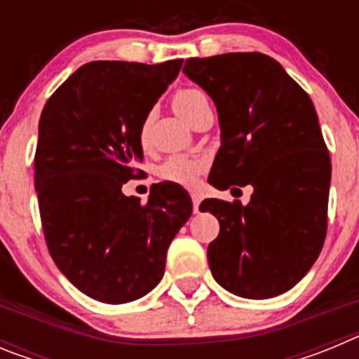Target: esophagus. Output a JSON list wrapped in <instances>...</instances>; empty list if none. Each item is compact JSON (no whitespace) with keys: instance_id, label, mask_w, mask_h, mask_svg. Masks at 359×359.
<instances>
[{"instance_id":"obj_1","label":"esophagus","mask_w":359,"mask_h":359,"mask_svg":"<svg viewBox=\"0 0 359 359\" xmlns=\"http://www.w3.org/2000/svg\"><path fill=\"white\" fill-rule=\"evenodd\" d=\"M199 205H201V196L198 192H192V207H194L196 214L199 212Z\"/></svg>"}]
</instances>
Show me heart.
Segmentation results:
<instances>
[{
	"instance_id": "heart-1",
	"label": "heart",
	"mask_w": 359,
	"mask_h": 359,
	"mask_svg": "<svg viewBox=\"0 0 359 359\" xmlns=\"http://www.w3.org/2000/svg\"><path fill=\"white\" fill-rule=\"evenodd\" d=\"M205 95L199 90H180L172 98V106L176 109V113L182 116L183 120H187L190 109L196 106L198 100ZM140 142L144 145H147L149 142V123H144L140 131ZM205 169V161L199 160V158H190L185 154H174L169 160H165L158 169V176L165 182L176 183V185L183 187H192L198 182L199 174Z\"/></svg>"
}]
</instances>
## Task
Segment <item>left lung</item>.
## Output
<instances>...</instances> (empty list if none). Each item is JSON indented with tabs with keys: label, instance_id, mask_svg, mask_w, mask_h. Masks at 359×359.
<instances>
[{
	"label": "left lung",
	"instance_id": "1",
	"mask_svg": "<svg viewBox=\"0 0 359 359\" xmlns=\"http://www.w3.org/2000/svg\"><path fill=\"white\" fill-rule=\"evenodd\" d=\"M183 73L214 100L221 147L208 182L252 185L248 205L205 199L219 221L208 264L219 286L243 298L277 297L322 252L331 160L309 95L259 52L187 59Z\"/></svg>",
	"mask_w": 359,
	"mask_h": 359
}]
</instances>
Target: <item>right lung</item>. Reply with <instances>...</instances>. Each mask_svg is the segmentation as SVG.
<instances>
[{"instance_id": "1", "label": "right lung", "mask_w": 359, "mask_h": 359, "mask_svg": "<svg viewBox=\"0 0 359 359\" xmlns=\"http://www.w3.org/2000/svg\"><path fill=\"white\" fill-rule=\"evenodd\" d=\"M182 65L88 62L41 113L36 192L44 239L59 271L98 302L128 304L154 290L169 244L192 214L176 183L151 189L145 205L122 192L144 160L142 126Z\"/></svg>"}]
</instances>
